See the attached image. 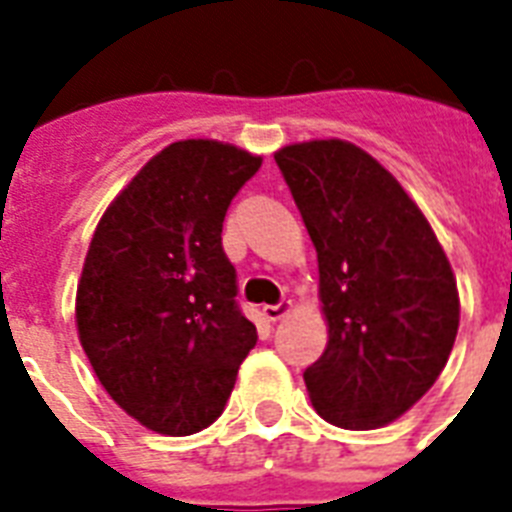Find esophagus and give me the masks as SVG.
Instances as JSON below:
<instances>
[{"instance_id": "34e87169", "label": "esophagus", "mask_w": 512, "mask_h": 512, "mask_svg": "<svg viewBox=\"0 0 512 512\" xmlns=\"http://www.w3.org/2000/svg\"><path fill=\"white\" fill-rule=\"evenodd\" d=\"M289 311H292V300H281V303H276V305H265L263 316L268 321H279V319H284Z\"/></svg>"}]
</instances>
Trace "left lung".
Here are the masks:
<instances>
[{"instance_id": "1", "label": "left lung", "mask_w": 512, "mask_h": 512, "mask_svg": "<svg viewBox=\"0 0 512 512\" xmlns=\"http://www.w3.org/2000/svg\"><path fill=\"white\" fill-rule=\"evenodd\" d=\"M276 164L319 255L329 342L303 372L313 406L337 428L385 425L428 393L452 353V265L396 177L353 143H297Z\"/></svg>"}]
</instances>
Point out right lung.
<instances>
[{
	"label": "right lung",
	"mask_w": 512,
	"mask_h": 512,
	"mask_svg": "<svg viewBox=\"0 0 512 512\" xmlns=\"http://www.w3.org/2000/svg\"><path fill=\"white\" fill-rule=\"evenodd\" d=\"M260 164L217 140L172 143L92 236L76 289L79 340L108 396L164 436L212 425L255 348L223 220Z\"/></svg>",
	"instance_id": "right-lung-1"
}]
</instances>
